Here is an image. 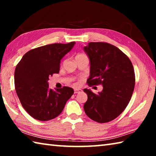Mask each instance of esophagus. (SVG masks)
<instances>
[{"label":"esophagus","mask_w":156,"mask_h":156,"mask_svg":"<svg viewBox=\"0 0 156 156\" xmlns=\"http://www.w3.org/2000/svg\"><path fill=\"white\" fill-rule=\"evenodd\" d=\"M82 90L81 89H74V94H78L79 92H80Z\"/></svg>","instance_id":"obj_1"}]
</instances>
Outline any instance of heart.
<instances>
[{
  "mask_svg": "<svg viewBox=\"0 0 156 156\" xmlns=\"http://www.w3.org/2000/svg\"><path fill=\"white\" fill-rule=\"evenodd\" d=\"M80 57H87V56L84 54H78V55H76V58H80Z\"/></svg>",
  "mask_w": 156,
  "mask_h": 156,
  "instance_id": "heart-1",
  "label": "heart"
}]
</instances>
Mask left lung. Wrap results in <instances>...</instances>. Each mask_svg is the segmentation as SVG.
I'll list each match as a JSON object with an SVG mask.
<instances>
[{"label":"left lung","instance_id":"left-lung-1","mask_svg":"<svg viewBox=\"0 0 156 156\" xmlns=\"http://www.w3.org/2000/svg\"><path fill=\"white\" fill-rule=\"evenodd\" d=\"M84 50L90 60L87 83L89 87H103L97 94L84 89L88 97L84 112L97 122H110L122 113L131 100L135 87L133 65L126 54L109 43L91 42Z\"/></svg>","mask_w":156,"mask_h":156}]
</instances>
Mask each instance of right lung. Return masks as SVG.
Here are the masks:
<instances>
[{
  "label": "right lung",
  "instance_id": "right-lung-1",
  "mask_svg": "<svg viewBox=\"0 0 156 156\" xmlns=\"http://www.w3.org/2000/svg\"><path fill=\"white\" fill-rule=\"evenodd\" d=\"M54 43L31 49L18 63L14 72L15 89L25 110L34 119L47 121L62 112L73 94L69 87L53 90L49 77L58 73L60 63L75 44Z\"/></svg>",
  "mask_w": 156,
  "mask_h": 156
}]
</instances>
